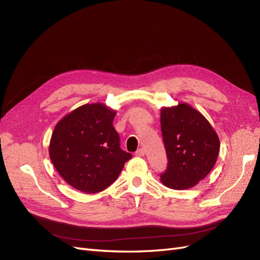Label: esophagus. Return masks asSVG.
<instances>
[{"label":"esophagus","instance_id":"1","mask_svg":"<svg viewBox=\"0 0 260 260\" xmlns=\"http://www.w3.org/2000/svg\"><path fill=\"white\" fill-rule=\"evenodd\" d=\"M136 155H137V156H139V157H142V156H144V155H145L144 148H139L138 151L136 152Z\"/></svg>","mask_w":260,"mask_h":260}]
</instances>
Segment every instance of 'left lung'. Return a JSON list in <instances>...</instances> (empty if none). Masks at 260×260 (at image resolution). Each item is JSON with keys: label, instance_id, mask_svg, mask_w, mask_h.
<instances>
[{"label": "left lung", "instance_id": "obj_1", "mask_svg": "<svg viewBox=\"0 0 260 260\" xmlns=\"http://www.w3.org/2000/svg\"><path fill=\"white\" fill-rule=\"evenodd\" d=\"M160 124L168 167L160 182L172 190H187L214 168L220 151L215 129L186 103L161 107Z\"/></svg>", "mask_w": 260, "mask_h": 260}]
</instances>
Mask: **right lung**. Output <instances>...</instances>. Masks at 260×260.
<instances>
[{
	"label": "right lung",
	"mask_w": 260,
	"mask_h": 260,
	"mask_svg": "<svg viewBox=\"0 0 260 260\" xmlns=\"http://www.w3.org/2000/svg\"><path fill=\"white\" fill-rule=\"evenodd\" d=\"M116 111L103 103L84 104L56 123L50 141L51 161L66 182L83 193L105 190L132 155L120 148L113 125Z\"/></svg>",
	"instance_id": "obj_1"
}]
</instances>
